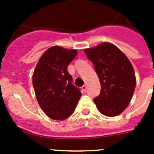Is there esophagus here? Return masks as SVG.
Wrapping results in <instances>:
<instances>
[{"mask_svg": "<svg viewBox=\"0 0 154 154\" xmlns=\"http://www.w3.org/2000/svg\"><path fill=\"white\" fill-rule=\"evenodd\" d=\"M82 90L84 91H86V90H87V85H84L82 87Z\"/></svg>", "mask_w": 154, "mask_h": 154, "instance_id": "1", "label": "esophagus"}]
</instances>
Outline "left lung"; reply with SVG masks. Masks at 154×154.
I'll return each instance as SVG.
<instances>
[{
	"label": "left lung",
	"mask_w": 154,
	"mask_h": 154,
	"mask_svg": "<svg viewBox=\"0 0 154 154\" xmlns=\"http://www.w3.org/2000/svg\"><path fill=\"white\" fill-rule=\"evenodd\" d=\"M94 63L100 83V93L94 99L98 110L107 117H115L125 110L136 87L134 67L118 48L101 43L84 51Z\"/></svg>",
	"instance_id": "1"
}]
</instances>
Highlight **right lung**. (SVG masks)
<instances>
[{
	"instance_id": "obj_1",
	"label": "right lung",
	"mask_w": 154,
	"mask_h": 154,
	"mask_svg": "<svg viewBox=\"0 0 154 154\" xmlns=\"http://www.w3.org/2000/svg\"><path fill=\"white\" fill-rule=\"evenodd\" d=\"M77 54L76 50L51 47L40 58L34 71L32 82L37 102L53 120L68 118L82 95L78 87L73 85L67 71Z\"/></svg>"
}]
</instances>
